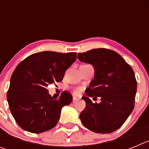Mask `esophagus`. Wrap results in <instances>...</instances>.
Listing matches in <instances>:
<instances>
[{
  "mask_svg": "<svg viewBox=\"0 0 149 149\" xmlns=\"http://www.w3.org/2000/svg\"><path fill=\"white\" fill-rule=\"evenodd\" d=\"M79 99H81V97H79V96L77 95H73V101H77Z\"/></svg>",
  "mask_w": 149,
  "mask_h": 149,
  "instance_id": "34e87169",
  "label": "esophagus"
}]
</instances>
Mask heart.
Segmentation results:
<instances>
[{"instance_id": "1", "label": "heart", "mask_w": 149, "mask_h": 149, "mask_svg": "<svg viewBox=\"0 0 149 149\" xmlns=\"http://www.w3.org/2000/svg\"><path fill=\"white\" fill-rule=\"evenodd\" d=\"M82 91H83V88L81 87V86H78V87H77L74 89V93H75L76 95H78V94H80V93H81Z\"/></svg>"}]
</instances>
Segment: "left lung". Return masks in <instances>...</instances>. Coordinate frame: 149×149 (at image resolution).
Wrapping results in <instances>:
<instances>
[{"instance_id": "8db88e82", "label": "left lung", "mask_w": 149, "mask_h": 149, "mask_svg": "<svg viewBox=\"0 0 149 149\" xmlns=\"http://www.w3.org/2000/svg\"><path fill=\"white\" fill-rule=\"evenodd\" d=\"M78 60L95 68V77L86 89V107L80 114L85 127L100 134H110L127 120L134 107L136 81L132 68L118 53L97 48L77 54ZM100 97V103L89 97Z\"/></svg>"}]
</instances>
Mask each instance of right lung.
<instances>
[{
  "label": "right lung",
  "instance_id": "right-lung-1",
  "mask_svg": "<svg viewBox=\"0 0 149 149\" xmlns=\"http://www.w3.org/2000/svg\"><path fill=\"white\" fill-rule=\"evenodd\" d=\"M77 59V53L42 51L21 62L12 74L6 98L15 122L23 130L39 134L58 122L63 107L72 101L63 91L54 99L46 88L63 81L67 68Z\"/></svg>",
  "mask_w": 149,
  "mask_h": 149
}]
</instances>
